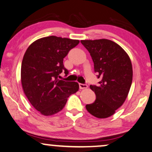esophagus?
<instances>
[{
    "label": "esophagus",
    "instance_id": "1",
    "mask_svg": "<svg viewBox=\"0 0 152 152\" xmlns=\"http://www.w3.org/2000/svg\"><path fill=\"white\" fill-rule=\"evenodd\" d=\"M88 88V86L86 84H83V83H79V88L80 89H86V88Z\"/></svg>",
    "mask_w": 152,
    "mask_h": 152
}]
</instances>
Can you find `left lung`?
Wrapping results in <instances>:
<instances>
[{
	"label": "left lung",
	"mask_w": 152,
	"mask_h": 152,
	"mask_svg": "<svg viewBox=\"0 0 152 152\" xmlns=\"http://www.w3.org/2000/svg\"><path fill=\"white\" fill-rule=\"evenodd\" d=\"M94 63V70L101 80L90 85L96 99L87 104L90 114L99 118L112 116L126 100L132 80V67L128 54L115 42L107 39L83 40Z\"/></svg>",
	"instance_id": "1"
}]
</instances>
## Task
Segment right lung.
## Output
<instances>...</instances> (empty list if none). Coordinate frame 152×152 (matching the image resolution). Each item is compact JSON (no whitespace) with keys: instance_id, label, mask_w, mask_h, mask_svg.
Wrapping results in <instances>:
<instances>
[{"instance_id":"right-lung-1","label":"right lung","mask_w":152,"mask_h":152,"mask_svg":"<svg viewBox=\"0 0 152 152\" xmlns=\"http://www.w3.org/2000/svg\"><path fill=\"white\" fill-rule=\"evenodd\" d=\"M78 40L48 36L28 46L21 66V81L26 97L36 110L44 116L57 114L64 108L67 99L78 90L77 82L59 80L64 71L63 59Z\"/></svg>"}]
</instances>
